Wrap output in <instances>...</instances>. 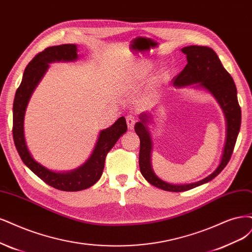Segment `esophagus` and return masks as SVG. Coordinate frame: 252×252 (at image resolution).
Instances as JSON below:
<instances>
[{
    "instance_id": "1",
    "label": "esophagus",
    "mask_w": 252,
    "mask_h": 252,
    "mask_svg": "<svg viewBox=\"0 0 252 252\" xmlns=\"http://www.w3.org/2000/svg\"><path fill=\"white\" fill-rule=\"evenodd\" d=\"M126 122H127L128 129H129V130H133L134 125H135V122H136V119H135L134 116L129 115V116L126 117Z\"/></svg>"
}]
</instances>
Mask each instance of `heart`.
<instances>
[{
  "mask_svg": "<svg viewBox=\"0 0 252 252\" xmlns=\"http://www.w3.org/2000/svg\"><path fill=\"white\" fill-rule=\"evenodd\" d=\"M147 72H148V67H147V66H142V67L138 68L137 71H135V73L137 75H145Z\"/></svg>",
  "mask_w": 252,
  "mask_h": 252,
  "instance_id": "1",
  "label": "heart"
}]
</instances>
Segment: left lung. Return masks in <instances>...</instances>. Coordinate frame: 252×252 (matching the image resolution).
<instances>
[{"instance_id": "obj_1", "label": "left lung", "mask_w": 252, "mask_h": 252, "mask_svg": "<svg viewBox=\"0 0 252 252\" xmlns=\"http://www.w3.org/2000/svg\"><path fill=\"white\" fill-rule=\"evenodd\" d=\"M187 55L188 64L182 72L173 79L176 89L190 86L193 89H201L210 93L220 105L225 121H226V137L219 166L207 177L197 182L187 185H173L160 179L152 169V137L149 124L152 123V115L149 111L142 112L140 122L134 126L135 133L140 137V170L145 179L152 186L169 192H185L213 180L226 167L241 127V107L238 102L237 88L232 77L222 65L218 55L209 47L189 46L181 49Z\"/></svg>"}]
</instances>
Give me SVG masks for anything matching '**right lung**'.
Instances as JSON below:
<instances>
[{"label":"right lung","instance_id":"right-lung-1","mask_svg":"<svg viewBox=\"0 0 252 252\" xmlns=\"http://www.w3.org/2000/svg\"><path fill=\"white\" fill-rule=\"evenodd\" d=\"M78 59V48L74 43L50 47L34 57L26 66L22 82L16 90L13 101V140L22 160L34 174L47 185L65 192H77L94 186L100 179L107 153L127 131L124 117L119 118L115 124L100 131L94 148L80 167L66 172H56L33 158L25 138L24 120L26 109L34 90L45 76L49 64L53 63H71Z\"/></svg>","mask_w":252,"mask_h":252}]
</instances>
